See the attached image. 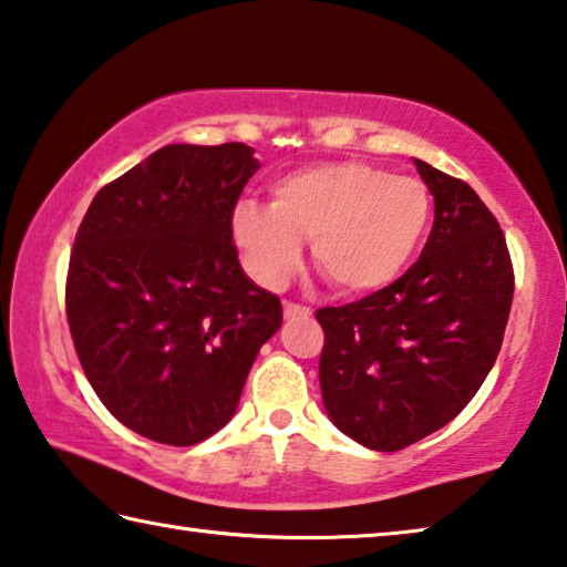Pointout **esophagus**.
<instances>
[{
  "instance_id": "obj_1",
  "label": "esophagus",
  "mask_w": 567,
  "mask_h": 567,
  "mask_svg": "<svg viewBox=\"0 0 567 567\" xmlns=\"http://www.w3.org/2000/svg\"><path fill=\"white\" fill-rule=\"evenodd\" d=\"M284 316H286V319H306V316H311V309H309V306L286 301L284 303Z\"/></svg>"
}]
</instances>
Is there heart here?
I'll return each instance as SVG.
<instances>
[{"label":"heart","mask_w":567,"mask_h":567,"mask_svg":"<svg viewBox=\"0 0 567 567\" xmlns=\"http://www.w3.org/2000/svg\"><path fill=\"white\" fill-rule=\"evenodd\" d=\"M271 204L241 202L231 228L248 276L281 289L299 271L303 244L343 293H373L409 271L431 231L433 202L413 176L359 162L296 168L271 184Z\"/></svg>","instance_id":"1"}]
</instances>
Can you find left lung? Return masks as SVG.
Here are the masks:
<instances>
[{
	"mask_svg": "<svg viewBox=\"0 0 567 567\" xmlns=\"http://www.w3.org/2000/svg\"><path fill=\"white\" fill-rule=\"evenodd\" d=\"M435 218L409 271L385 289L316 311L319 379L339 429L393 453L451 423L491 373L515 276L498 218L463 182L415 158Z\"/></svg>",
	"mask_w": 567,
	"mask_h": 567,
	"instance_id": "obj_1",
	"label": "left lung"
}]
</instances>
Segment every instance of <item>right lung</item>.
Here are the masks:
<instances>
[{
    "instance_id": "add662e5",
    "label": "right lung",
    "mask_w": 567,
    "mask_h": 567,
    "mask_svg": "<svg viewBox=\"0 0 567 567\" xmlns=\"http://www.w3.org/2000/svg\"><path fill=\"white\" fill-rule=\"evenodd\" d=\"M258 162L241 142L168 144L99 188L66 274L84 375L126 429L202 443L231 421L278 296L248 281L234 208Z\"/></svg>"
}]
</instances>
